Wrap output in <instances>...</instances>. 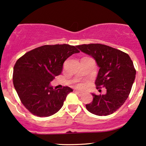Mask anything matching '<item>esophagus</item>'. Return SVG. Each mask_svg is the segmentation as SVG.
<instances>
[{
    "label": "esophagus",
    "instance_id": "esophagus-1",
    "mask_svg": "<svg viewBox=\"0 0 146 146\" xmlns=\"http://www.w3.org/2000/svg\"><path fill=\"white\" fill-rule=\"evenodd\" d=\"M75 92H76L77 93H78L79 95H82L83 94V92L82 91H80V90H75Z\"/></svg>",
    "mask_w": 146,
    "mask_h": 146
}]
</instances>
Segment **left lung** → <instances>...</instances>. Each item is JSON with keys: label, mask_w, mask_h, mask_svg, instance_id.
<instances>
[{"label": "left lung", "mask_w": 146, "mask_h": 146, "mask_svg": "<svg viewBox=\"0 0 146 146\" xmlns=\"http://www.w3.org/2000/svg\"><path fill=\"white\" fill-rule=\"evenodd\" d=\"M93 58L100 68L95 80L97 88L105 87L106 93L96 95L86 104L90 113L106 116L117 111L128 98L135 79L136 71L130 56L124 52L101 44L76 46Z\"/></svg>", "instance_id": "obj_1"}]
</instances>
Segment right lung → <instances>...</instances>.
Returning <instances> with one entry per match:
<instances>
[{
	"instance_id": "1",
	"label": "right lung",
	"mask_w": 146,
	"mask_h": 146,
	"mask_svg": "<svg viewBox=\"0 0 146 146\" xmlns=\"http://www.w3.org/2000/svg\"><path fill=\"white\" fill-rule=\"evenodd\" d=\"M69 44L44 45L26 53L16 62L13 83L23 104L38 117H48L59 111L73 89L53 88L50 82L61 74L68 57L79 53Z\"/></svg>"
}]
</instances>
